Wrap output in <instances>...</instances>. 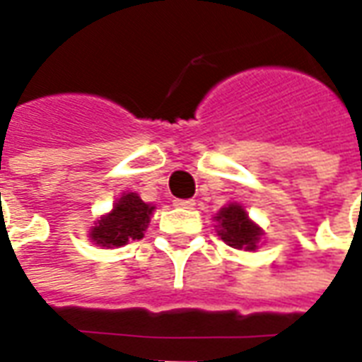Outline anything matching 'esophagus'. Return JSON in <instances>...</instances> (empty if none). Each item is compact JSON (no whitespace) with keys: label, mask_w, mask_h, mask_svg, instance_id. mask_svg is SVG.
I'll return each instance as SVG.
<instances>
[{"label":"esophagus","mask_w":362,"mask_h":362,"mask_svg":"<svg viewBox=\"0 0 362 362\" xmlns=\"http://www.w3.org/2000/svg\"><path fill=\"white\" fill-rule=\"evenodd\" d=\"M174 205L176 207H184V209H194L196 202L194 199H174Z\"/></svg>","instance_id":"1"}]
</instances>
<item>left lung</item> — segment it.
<instances>
[{
    "mask_svg": "<svg viewBox=\"0 0 362 362\" xmlns=\"http://www.w3.org/2000/svg\"><path fill=\"white\" fill-rule=\"evenodd\" d=\"M215 227L221 240L228 244L230 248L246 252L258 250L264 230L259 225L248 217V213L240 204H228L221 207L215 215Z\"/></svg>",
    "mask_w": 362,
    "mask_h": 362,
    "instance_id": "obj_1",
    "label": "left lung"
}]
</instances>
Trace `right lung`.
<instances>
[{
    "label": "right lung",
    "mask_w": 362,
    "mask_h": 362,
    "mask_svg": "<svg viewBox=\"0 0 362 362\" xmlns=\"http://www.w3.org/2000/svg\"><path fill=\"white\" fill-rule=\"evenodd\" d=\"M153 211L155 205L145 204L135 192H124L112 205V211L95 221L89 240L104 248H119L132 240H139L149 227Z\"/></svg>",
    "instance_id": "right-lung-1"
}]
</instances>
